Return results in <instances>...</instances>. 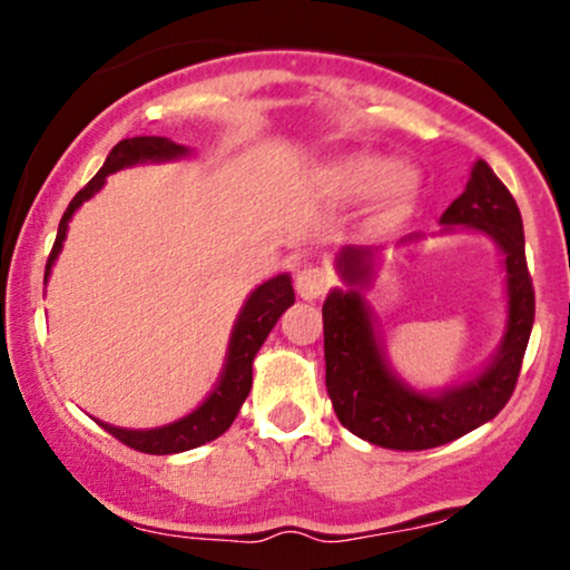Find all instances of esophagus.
<instances>
[{
	"label": "esophagus",
	"mask_w": 570,
	"mask_h": 570,
	"mask_svg": "<svg viewBox=\"0 0 570 570\" xmlns=\"http://www.w3.org/2000/svg\"><path fill=\"white\" fill-rule=\"evenodd\" d=\"M332 273L322 265H305L297 271V278H294V289L303 299H316L330 289Z\"/></svg>",
	"instance_id": "esophagus-1"
}]
</instances>
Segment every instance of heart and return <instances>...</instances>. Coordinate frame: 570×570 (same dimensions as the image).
Returning <instances> with one entry per match:
<instances>
[{"label":"heart","mask_w":570,"mask_h":570,"mask_svg":"<svg viewBox=\"0 0 570 570\" xmlns=\"http://www.w3.org/2000/svg\"><path fill=\"white\" fill-rule=\"evenodd\" d=\"M332 181H335L337 193L348 195V198H362V195L383 187V206L389 212H399L415 189V174L410 168H391V163L375 153H356L340 160Z\"/></svg>","instance_id":"obj_1"}]
</instances>
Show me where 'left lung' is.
I'll return each instance as SVG.
<instances>
[{
  "instance_id": "8db88e82",
  "label": "left lung",
  "mask_w": 570,
  "mask_h": 570,
  "mask_svg": "<svg viewBox=\"0 0 570 570\" xmlns=\"http://www.w3.org/2000/svg\"><path fill=\"white\" fill-rule=\"evenodd\" d=\"M442 225L474 227L493 235L501 246L509 294L507 335L493 364L472 383L444 391L440 396L417 394L385 367L381 345L372 332L370 311L358 294V286L367 284L372 276L375 254L370 248H343L337 267L351 289H335L322 307L326 394L340 423L377 448H440L499 415L514 394L522 356L531 340L535 297L525 263L520 208L485 160L474 163L472 179L461 198L450 203L442 214Z\"/></svg>"
}]
</instances>
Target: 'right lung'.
Here are the masks:
<instances>
[{
	"label": "right lung",
	"instance_id": "add662e5",
	"mask_svg": "<svg viewBox=\"0 0 570 570\" xmlns=\"http://www.w3.org/2000/svg\"><path fill=\"white\" fill-rule=\"evenodd\" d=\"M187 149L179 147V144L163 139V136H134V139H122L115 144L112 153L107 155V163L101 166L94 179L85 185L80 193L75 195L69 203V208L63 212L61 225H58V235L53 252H50L48 265H45V281L50 276V267H53L58 252H61L63 238H67V227L71 214L82 206V200L94 198L98 189L104 187L109 174L120 171V168L134 166V163L144 160H171L185 155ZM294 305V289L292 278L276 276L265 281L257 292H252V297L246 299L244 311H240L238 322H235L233 337H230V351H227V364L225 372H222V381L214 394L200 404L198 410L189 412L181 421L168 423V426L149 429V431H130V429H117L109 426V423H101L104 431L120 440L128 448L139 450V453L149 455H171L181 453V450H193L198 444H206L217 440L219 434H225L230 429V423L238 415L240 404L246 402L248 391H252V362L257 356V351L263 348L265 337L271 335V330L276 326L281 313L286 307Z\"/></svg>",
	"mask_w": 570,
	"mask_h": 570
}]
</instances>
